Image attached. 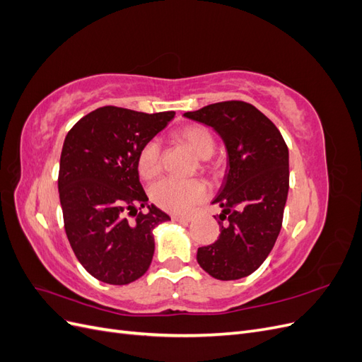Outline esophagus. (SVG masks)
<instances>
[{
	"label": "esophagus",
	"instance_id": "obj_1",
	"mask_svg": "<svg viewBox=\"0 0 362 362\" xmlns=\"http://www.w3.org/2000/svg\"><path fill=\"white\" fill-rule=\"evenodd\" d=\"M172 221L175 222H182V223H189L192 222V216H180V214H173Z\"/></svg>",
	"mask_w": 362,
	"mask_h": 362
}]
</instances>
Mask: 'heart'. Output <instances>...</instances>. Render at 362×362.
Instances as JSON below:
<instances>
[{
    "label": "heart",
    "instance_id": "obj_1",
    "mask_svg": "<svg viewBox=\"0 0 362 362\" xmlns=\"http://www.w3.org/2000/svg\"><path fill=\"white\" fill-rule=\"evenodd\" d=\"M180 139L187 144L196 156L202 160L210 158L216 144L213 134L202 125H189L178 133ZM139 173L145 180L156 178L161 170V146L157 139H151L141 146L137 157ZM151 199L160 208L170 213H185L193 205L206 198V184L201 180L181 181L163 178L151 185Z\"/></svg>",
    "mask_w": 362,
    "mask_h": 362
}]
</instances>
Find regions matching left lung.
<instances>
[{"instance_id":"1","label":"left lung","mask_w":362,"mask_h":362,"mask_svg":"<svg viewBox=\"0 0 362 362\" xmlns=\"http://www.w3.org/2000/svg\"><path fill=\"white\" fill-rule=\"evenodd\" d=\"M184 116L211 127L228 154L223 182L211 202L222 208L221 235L199 247L196 259L216 279H242L264 262L279 235L290 181L288 148L275 124L243 101L217 103Z\"/></svg>"}]
</instances>
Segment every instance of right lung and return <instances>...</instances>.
<instances>
[{"mask_svg": "<svg viewBox=\"0 0 362 362\" xmlns=\"http://www.w3.org/2000/svg\"><path fill=\"white\" fill-rule=\"evenodd\" d=\"M173 117L107 105L80 119L64 139L59 170L64 231L76 259L98 281L125 286L151 266L152 231L170 217L148 204L137 157ZM128 211L134 221L126 218Z\"/></svg>", "mask_w": 362, "mask_h": 362, "instance_id": "1", "label": "right lung"}]
</instances>
